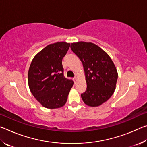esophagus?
Masks as SVG:
<instances>
[{
    "mask_svg": "<svg viewBox=\"0 0 147 147\" xmlns=\"http://www.w3.org/2000/svg\"><path fill=\"white\" fill-rule=\"evenodd\" d=\"M73 79H74V81L76 82L77 81V78H76V77H74V78Z\"/></svg>",
    "mask_w": 147,
    "mask_h": 147,
    "instance_id": "obj_1",
    "label": "esophagus"
}]
</instances>
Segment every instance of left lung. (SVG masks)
<instances>
[{
	"instance_id": "1",
	"label": "left lung",
	"mask_w": 147,
	"mask_h": 147,
	"mask_svg": "<svg viewBox=\"0 0 147 147\" xmlns=\"http://www.w3.org/2000/svg\"><path fill=\"white\" fill-rule=\"evenodd\" d=\"M73 53L82 62L87 83L81 94L84 102L95 107L111 97L115 89L118 74L110 57L100 47L92 43L80 41L71 45Z\"/></svg>"
}]
</instances>
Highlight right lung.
I'll list each match as a JSON object with an SVG mask.
<instances>
[{
    "instance_id": "obj_1",
    "label": "right lung",
    "mask_w": 147,
    "mask_h": 147,
    "mask_svg": "<svg viewBox=\"0 0 147 147\" xmlns=\"http://www.w3.org/2000/svg\"><path fill=\"white\" fill-rule=\"evenodd\" d=\"M70 43L51 44L36 54L30 66L28 81L32 94L42 106L49 109L62 107L66 103L72 80L64 76L62 59Z\"/></svg>"
}]
</instances>
